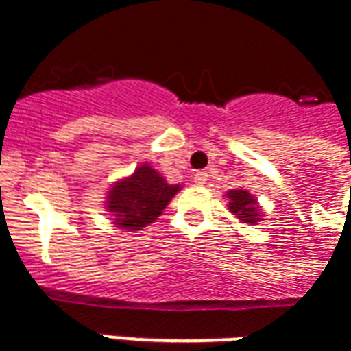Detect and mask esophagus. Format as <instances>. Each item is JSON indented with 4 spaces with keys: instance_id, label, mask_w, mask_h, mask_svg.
<instances>
[{
    "instance_id": "34e87169",
    "label": "esophagus",
    "mask_w": 351,
    "mask_h": 351,
    "mask_svg": "<svg viewBox=\"0 0 351 351\" xmlns=\"http://www.w3.org/2000/svg\"><path fill=\"white\" fill-rule=\"evenodd\" d=\"M206 180H208V173L206 171H197L193 175V182L197 186H204Z\"/></svg>"
}]
</instances>
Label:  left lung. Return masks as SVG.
<instances>
[{
	"instance_id": "1",
	"label": "left lung",
	"mask_w": 351,
	"mask_h": 351,
	"mask_svg": "<svg viewBox=\"0 0 351 351\" xmlns=\"http://www.w3.org/2000/svg\"><path fill=\"white\" fill-rule=\"evenodd\" d=\"M230 199V211L235 217L239 219L241 223L256 224L259 221V208L258 202L252 195L245 191V189H232L228 193Z\"/></svg>"
}]
</instances>
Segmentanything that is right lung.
Instances as JSON below:
<instances>
[{
    "mask_svg": "<svg viewBox=\"0 0 351 351\" xmlns=\"http://www.w3.org/2000/svg\"><path fill=\"white\" fill-rule=\"evenodd\" d=\"M178 189V184H167L156 169L143 164L134 171L132 176L112 187L106 208L116 215L117 226L141 230L160 217Z\"/></svg>",
    "mask_w": 351,
    "mask_h": 351,
    "instance_id": "add662e5",
    "label": "right lung"
}]
</instances>
